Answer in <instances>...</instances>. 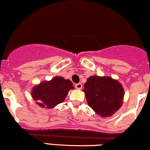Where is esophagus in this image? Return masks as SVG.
I'll use <instances>...</instances> for the list:
<instances>
[{
    "label": "esophagus",
    "instance_id": "1",
    "mask_svg": "<svg viewBox=\"0 0 150 150\" xmlns=\"http://www.w3.org/2000/svg\"><path fill=\"white\" fill-rule=\"evenodd\" d=\"M82 83H77V84H76V85H75V88L77 89H82Z\"/></svg>",
    "mask_w": 150,
    "mask_h": 150
}]
</instances>
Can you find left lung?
Here are the masks:
<instances>
[{"mask_svg": "<svg viewBox=\"0 0 150 150\" xmlns=\"http://www.w3.org/2000/svg\"><path fill=\"white\" fill-rule=\"evenodd\" d=\"M84 87L89 106L101 117L111 116L123 104V87L111 77L91 76Z\"/></svg>", "mask_w": 150, "mask_h": 150, "instance_id": "1", "label": "left lung"}]
</instances>
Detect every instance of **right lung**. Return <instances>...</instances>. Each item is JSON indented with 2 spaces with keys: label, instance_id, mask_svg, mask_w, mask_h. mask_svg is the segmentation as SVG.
Listing matches in <instances>:
<instances>
[{
  "label": "right lung",
  "instance_id": "right-lung-1",
  "mask_svg": "<svg viewBox=\"0 0 150 150\" xmlns=\"http://www.w3.org/2000/svg\"><path fill=\"white\" fill-rule=\"evenodd\" d=\"M73 83L63 77H55L50 81H44L34 87L32 96L42 108H51L65 100Z\"/></svg>",
  "mask_w": 150,
  "mask_h": 150
}]
</instances>
